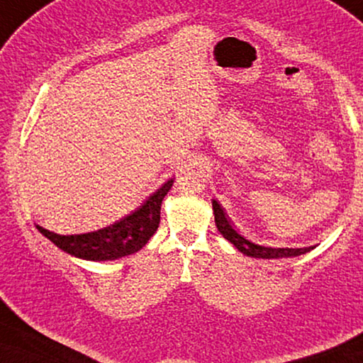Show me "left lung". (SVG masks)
Wrapping results in <instances>:
<instances>
[{
	"mask_svg": "<svg viewBox=\"0 0 363 363\" xmlns=\"http://www.w3.org/2000/svg\"><path fill=\"white\" fill-rule=\"evenodd\" d=\"M213 211H214V223H216L218 230L223 233V237L227 238L233 247L238 248L243 255L251 257H262V259H275V257H291L304 255L311 251L312 247L307 248H270V247H261L245 238L240 232L233 229L230 219H227L225 213L216 200H213Z\"/></svg>",
	"mask_w": 363,
	"mask_h": 363,
	"instance_id": "8db88e82",
	"label": "left lung"
}]
</instances>
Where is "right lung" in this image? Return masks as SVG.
<instances>
[{
    "label": "right lung",
    "mask_w": 363,
    "mask_h": 363,
    "mask_svg": "<svg viewBox=\"0 0 363 363\" xmlns=\"http://www.w3.org/2000/svg\"><path fill=\"white\" fill-rule=\"evenodd\" d=\"M173 182L174 179L164 182L130 216L116 220L104 229L79 233V235H59L41 225H36V229L72 256L88 261L118 259V257L136 253L150 240L160 225L162 201L173 187Z\"/></svg>",
    "instance_id": "obj_1"
}]
</instances>
